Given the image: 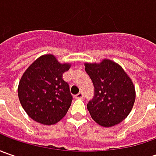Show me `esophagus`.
Segmentation results:
<instances>
[{
    "instance_id": "34e87169",
    "label": "esophagus",
    "mask_w": 156,
    "mask_h": 156,
    "mask_svg": "<svg viewBox=\"0 0 156 156\" xmlns=\"http://www.w3.org/2000/svg\"><path fill=\"white\" fill-rule=\"evenodd\" d=\"M83 93H81V92H80V93H78L76 95H75V97L76 98V99H82L83 98Z\"/></svg>"
}]
</instances>
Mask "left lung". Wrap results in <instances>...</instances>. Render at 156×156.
Instances as JSON below:
<instances>
[{
    "label": "left lung",
    "instance_id": "8db88e82",
    "mask_svg": "<svg viewBox=\"0 0 156 156\" xmlns=\"http://www.w3.org/2000/svg\"><path fill=\"white\" fill-rule=\"evenodd\" d=\"M85 71L94 84V96L87 108L93 120L102 127H112L129 115L135 91L129 75L118 64L103 60L100 64L86 63Z\"/></svg>",
    "mask_w": 156,
    "mask_h": 156
}]
</instances>
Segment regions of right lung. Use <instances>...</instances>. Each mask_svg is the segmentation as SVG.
Returning a JSON list of instances; mask_svg holds the SVG:
<instances>
[{"instance_id": "add662e5", "label": "right lung", "mask_w": 156, "mask_h": 156, "mask_svg": "<svg viewBox=\"0 0 156 156\" xmlns=\"http://www.w3.org/2000/svg\"><path fill=\"white\" fill-rule=\"evenodd\" d=\"M69 68V64H61L54 55H46L25 71L19 83L18 96L34 121L52 125L66 115L73 97L62 75Z\"/></svg>"}]
</instances>
